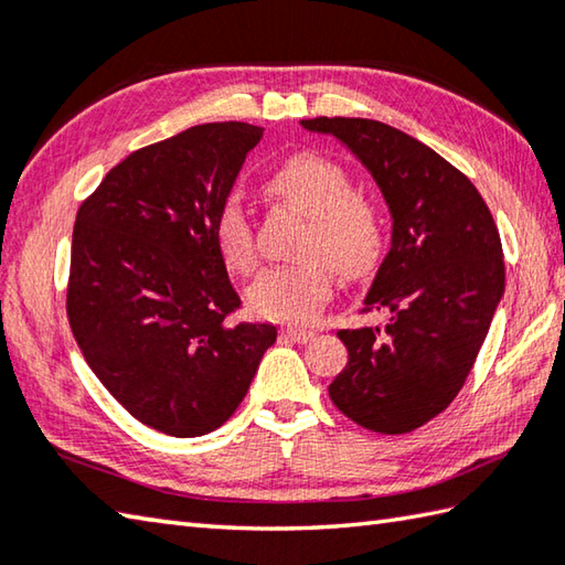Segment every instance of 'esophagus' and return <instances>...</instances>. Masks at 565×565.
Listing matches in <instances>:
<instances>
[{
	"mask_svg": "<svg viewBox=\"0 0 565 565\" xmlns=\"http://www.w3.org/2000/svg\"><path fill=\"white\" fill-rule=\"evenodd\" d=\"M282 337H287V339H292V342H300V344H305V342H310V339H315V332H312V329H300V327H285V329H282Z\"/></svg>",
	"mask_w": 565,
	"mask_h": 565,
	"instance_id": "obj_1",
	"label": "esophagus"
}]
</instances>
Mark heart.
I'll return each mask as SVG.
<instances>
[{
	"mask_svg": "<svg viewBox=\"0 0 565 565\" xmlns=\"http://www.w3.org/2000/svg\"><path fill=\"white\" fill-rule=\"evenodd\" d=\"M263 189L302 214L307 228L297 246L302 260L263 270L248 287V307L273 322H310L332 297L337 273L361 280L379 268L388 238L386 211L376 196L356 189L344 164L319 152L287 157ZM214 238L231 270H255V231L241 201L228 199L218 209Z\"/></svg>",
	"mask_w": 565,
	"mask_h": 565,
	"instance_id": "1",
	"label": "heart"
}]
</instances>
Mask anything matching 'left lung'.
Returning a JSON list of instances; mask_svg holds the SVG:
<instances>
[{
    "instance_id": "obj_1",
    "label": "left lung",
    "mask_w": 565,
    "mask_h": 565,
    "mask_svg": "<svg viewBox=\"0 0 565 565\" xmlns=\"http://www.w3.org/2000/svg\"><path fill=\"white\" fill-rule=\"evenodd\" d=\"M374 174L393 216L386 260L361 312L386 327L339 329L349 361L329 398L366 430L401 435L440 415L465 386L504 295L497 223L475 184L415 137L364 117H312Z\"/></svg>"
}]
</instances>
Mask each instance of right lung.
I'll return each mask as SVG.
<instances>
[{"mask_svg": "<svg viewBox=\"0 0 565 565\" xmlns=\"http://www.w3.org/2000/svg\"><path fill=\"white\" fill-rule=\"evenodd\" d=\"M263 127L206 122L147 145L76 214L66 285L73 339L110 396L174 438L221 428L248 393L273 324L233 322L214 223Z\"/></svg>", "mask_w": 565, "mask_h": 565, "instance_id": "obj_1", "label": "right lung"}]
</instances>
